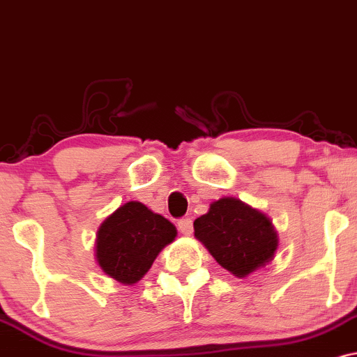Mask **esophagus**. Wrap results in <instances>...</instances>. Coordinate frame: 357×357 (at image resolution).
Returning a JSON list of instances; mask_svg holds the SVG:
<instances>
[{
    "label": "esophagus",
    "mask_w": 357,
    "mask_h": 357,
    "mask_svg": "<svg viewBox=\"0 0 357 357\" xmlns=\"http://www.w3.org/2000/svg\"><path fill=\"white\" fill-rule=\"evenodd\" d=\"M178 230L183 234V236H190L194 232V224H192L190 217H182L178 220Z\"/></svg>",
    "instance_id": "1"
}]
</instances>
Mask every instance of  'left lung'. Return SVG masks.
I'll return each mask as SVG.
<instances>
[{
    "mask_svg": "<svg viewBox=\"0 0 357 357\" xmlns=\"http://www.w3.org/2000/svg\"><path fill=\"white\" fill-rule=\"evenodd\" d=\"M195 237L224 269L245 278L272 261L278 234L264 213L241 200L225 197L194 222Z\"/></svg>",
    "mask_w": 357,
    "mask_h": 357,
    "instance_id": "left-lung-1",
    "label": "left lung"
}]
</instances>
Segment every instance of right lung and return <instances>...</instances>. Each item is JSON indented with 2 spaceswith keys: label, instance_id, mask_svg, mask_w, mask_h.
<instances>
[{
  "label": "right lung",
  "instance_id": "right-lung-1",
  "mask_svg": "<svg viewBox=\"0 0 357 357\" xmlns=\"http://www.w3.org/2000/svg\"><path fill=\"white\" fill-rule=\"evenodd\" d=\"M175 236L177 230L165 217L140 202H128L100 225L96 261L110 278L121 284H135Z\"/></svg>",
  "mask_w": 357,
  "mask_h": 357
}]
</instances>
